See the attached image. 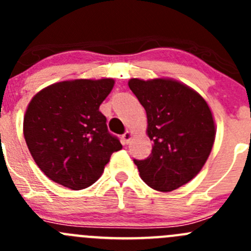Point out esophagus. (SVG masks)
<instances>
[{
	"instance_id": "esophagus-1",
	"label": "esophagus",
	"mask_w": 251,
	"mask_h": 251,
	"mask_svg": "<svg viewBox=\"0 0 251 251\" xmlns=\"http://www.w3.org/2000/svg\"><path fill=\"white\" fill-rule=\"evenodd\" d=\"M131 137H132V132H131V131H126V132L123 135V137H121L123 138V143L127 144L128 142H130Z\"/></svg>"
}]
</instances>
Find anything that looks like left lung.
<instances>
[{"instance_id": "obj_1", "label": "left lung", "mask_w": 251, "mask_h": 251, "mask_svg": "<svg viewBox=\"0 0 251 251\" xmlns=\"http://www.w3.org/2000/svg\"><path fill=\"white\" fill-rule=\"evenodd\" d=\"M128 87L143 105L151 154L133 159L153 189L171 192L198 175L215 141L211 110L201 95L178 81L131 78Z\"/></svg>"}]
</instances>
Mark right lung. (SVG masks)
I'll return each mask as SVG.
<instances>
[{
  "label": "right lung",
  "instance_id": "obj_1",
  "mask_svg": "<svg viewBox=\"0 0 251 251\" xmlns=\"http://www.w3.org/2000/svg\"><path fill=\"white\" fill-rule=\"evenodd\" d=\"M113 86V78L63 81L29 103L24 137L48 178L75 191L87 188L100 178L111 154L123 148L100 111Z\"/></svg>",
  "mask_w": 251,
  "mask_h": 251
}]
</instances>
